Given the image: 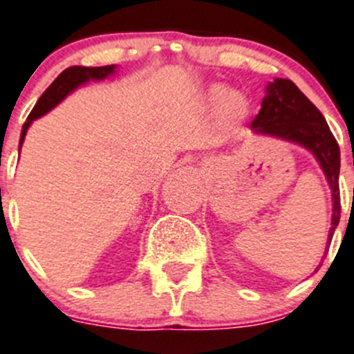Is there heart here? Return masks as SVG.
I'll return each mask as SVG.
<instances>
[{
	"instance_id": "obj_1",
	"label": "heart",
	"mask_w": 354,
	"mask_h": 354,
	"mask_svg": "<svg viewBox=\"0 0 354 354\" xmlns=\"http://www.w3.org/2000/svg\"><path fill=\"white\" fill-rule=\"evenodd\" d=\"M205 100L212 106H218V118L224 127L241 123L248 114V100L240 92H230L222 83H212L205 90Z\"/></svg>"
}]
</instances>
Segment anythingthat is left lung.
Here are the masks:
<instances>
[{"label": "left lung", "instance_id": "left-lung-1", "mask_svg": "<svg viewBox=\"0 0 354 354\" xmlns=\"http://www.w3.org/2000/svg\"><path fill=\"white\" fill-rule=\"evenodd\" d=\"M252 130L259 136L276 137L287 142L299 144L318 161L332 191V227L326 240V243H330L341 218V196H339L341 151L323 114L297 88L294 82L276 78L266 86L262 107L252 121Z\"/></svg>", "mask_w": 354, "mask_h": 354}]
</instances>
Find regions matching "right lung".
Returning <instances> with one entry per match:
<instances>
[{
	"label": "right lung",
	"mask_w": 354,
	"mask_h": 354,
	"mask_svg": "<svg viewBox=\"0 0 354 354\" xmlns=\"http://www.w3.org/2000/svg\"><path fill=\"white\" fill-rule=\"evenodd\" d=\"M116 73V66H102V67H83V66H73L67 67L66 71L59 74L55 78V82L45 90L41 97L36 102L35 109L31 111V114L28 116V121L24 123L22 133H20V142H19V151L22 147L24 139H26V133H28L29 127L35 120L45 116L48 111H52L57 104L62 102L71 92L78 88V86L85 85L88 82H100V80H106L107 76H113Z\"/></svg>",
	"instance_id": "1"
}]
</instances>
